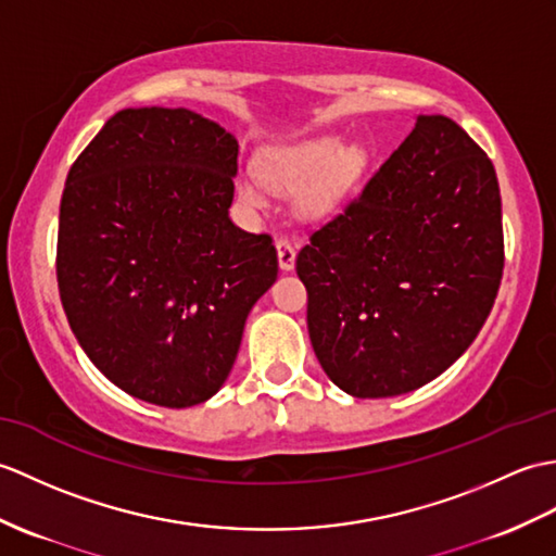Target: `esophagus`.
<instances>
[{
    "mask_svg": "<svg viewBox=\"0 0 556 556\" xmlns=\"http://www.w3.org/2000/svg\"><path fill=\"white\" fill-rule=\"evenodd\" d=\"M277 255H279V267L283 273H289L295 265V247L289 239H277Z\"/></svg>",
    "mask_w": 556,
    "mask_h": 556,
    "instance_id": "1",
    "label": "esophagus"
}]
</instances>
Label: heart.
<instances>
[{
	"label": "heart",
	"mask_w": 556,
	"mask_h": 556,
	"mask_svg": "<svg viewBox=\"0 0 556 556\" xmlns=\"http://www.w3.org/2000/svg\"><path fill=\"white\" fill-rule=\"evenodd\" d=\"M371 151L363 141H345L337 135H325L301 141L267 159L263 165V179L273 187H295L305 182L303 205L309 213H329L343 203L369 167ZM241 201L251 208L265 203V189L257 177H243L239 182Z\"/></svg>",
	"instance_id": "obj_1"
}]
</instances>
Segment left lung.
<instances>
[{"instance_id": "obj_1", "label": "left lung", "mask_w": 556, "mask_h": 556, "mask_svg": "<svg viewBox=\"0 0 556 556\" xmlns=\"http://www.w3.org/2000/svg\"><path fill=\"white\" fill-rule=\"evenodd\" d=\"M502 267L493 163L455 121L417 115L391 159L295 257L321 369L355 397L433 381L481 331Z\"/></svg>"}]
</instances>
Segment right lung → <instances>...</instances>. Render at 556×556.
<instances>
[{
	"mask_svg": "<svg viewBox=\"0 0 556 556\" xmlns=\"http://www.w3.org/2000/svg\"><path fill=\"white\" fill-rule=\"evenodd\" d=\"M237 156L239 141L189 109H125L66 177L63 309L103 377L147 403L215 395L277 279L273 237L229 219Z\"/></svg>",
	"mask_w": 556,
	"mask_h": 556,
	"instance_id": "1",
	"label": "right lung"
}]
</instances>
